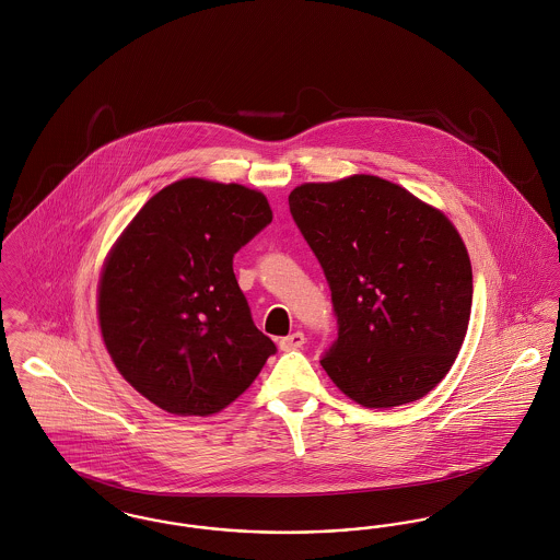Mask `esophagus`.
<instances>
[{
  "mask_svg": "<svg viewBox=\"0 0 560 560\" xmlns=\"http://www.w3.org/2000/svg\"><path fill=\"white\" fill-rule=\"evenodd\" d=\"M304 340H306V338H304L302 331H294V334L281 338V340H279V347H281V351H294V349H300V347L304 345Z\"/></svg>",
  "mask_w": 560,
  "mask_h": 560,
  "instance_id": "obj_1",
  "label": "esophagus"
}]
</instances>
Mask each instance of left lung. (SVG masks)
<instances>
[{"mask_svg": "<svg viewBox=\"0 0 560 560\" xmlns=\"http://www.w3.org/2000/svg\"><path fill=\"white\" fill-rule=\"evenodd\" d=\"M290 211L328 279L338 338L322 365L368 408L429 394L457 360L471 264L451 220L376 175L302 184Z\"/></svg>", "mask_w": 560, "mask_h": 560, "instance_id": "8db88e82", "label": "left lung"}]
</instances>
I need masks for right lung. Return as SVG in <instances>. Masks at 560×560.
Masks as SVG:
<instances>
[{
  "label": "right lung",
  "instance_id": "1",
  "mask_svg": "<svg viewBox=\"0 0 560 560\" xmlns=\"http://www.w3.org/2000/svg\"><path fill=\"white\" fill-rule=\"evenodd\" d=\"M270 222L262 192L188 177L150 198L112 247L97 300L103 342L159 408L215 415L277 351L232 270L234 254Z\"/></svg>",
  "mask_w": 560,
  "mask_h": 560
}]
</instances>
